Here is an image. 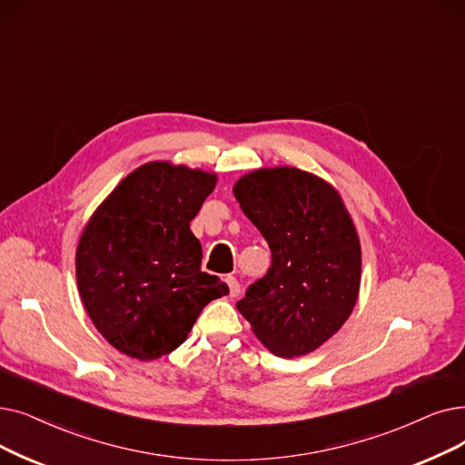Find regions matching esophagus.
<instances>
[{
  "label": "esophagus",
  "instance_id": "esophagus-1",
  "mask_svg": "<svg viewBox=\"0 0 465 465\" xmlns=\"http://www.w3.org/2000/svg\"><path fill=\"white\" fill-rule=\"evenodd\" d=\"M226 281H228V287H230V294L235 298V296H239V292H241V285H239V281L233 277V275H228L226 277Z\"/></svg>",
  "mask_w": 465,
  "mask_h": 465
}]
</instances>
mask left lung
Listing matches in <instances>:
<instances>
[{
    "mask_svg": "<svg viewBox=\"0 0 465 465\" xmlns=\"http://www.w3.org/2000/svg\"><path fill=\"white\" fill-rule=\"evenodd\" d=\"M241 211L268 241L272 268L237 302L277 357L312 353L351 315L361 243L338 190L296 167H264L233 184Z\"/></svg>",
    "mask_w": 465,
    "mask_h": 465,
    "instance_id": "left-lung-1",
    "label": "left lung"
}]
</instances>
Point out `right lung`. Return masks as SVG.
<instances>
[{"label":"right lung","instance_id":"add662e5","mask_svg":"<svg viewBox=\"0 0 465 465\" xmlns=\"http://www.w3.org/2000/svg\"><path fill=\"white\" fill-rule=\"evenodd\" d=\"M216 174L150 161L98 205L79 237L75 279L87 315L110 344L138 361L174 351L211 300L230 292L201 272L190 222Z\"/></svg>","mask_w":465,"mask_h":465}]
</instances>
